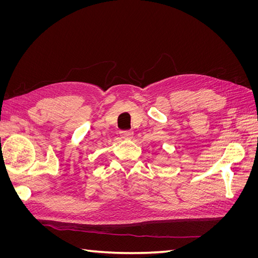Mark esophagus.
I'll return each instance as SVG.
<instances>
[{
  "mask_svg": "<svg viewBox=\"0 0 258 258\" xmlns=\"http://www.w3.org/2000/svg\"><path fill=\"white\" fill-rule=\"evenodd\" d=\"M120 137L124 140H129L134 137V132H132L131 130H123L120 132Z\"/></svg>",
  "mask_w": 258,
  "mask_h": 258,
  "instance_id": "esophagus-1",
  "label": "esophagus"
}]
</instances>
